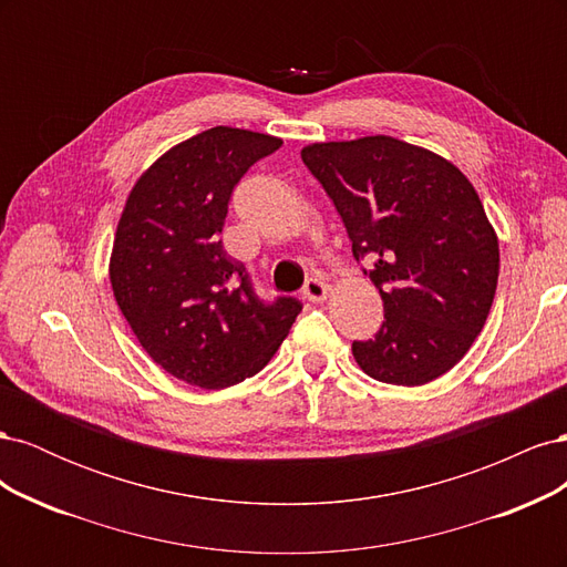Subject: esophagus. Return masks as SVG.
<instances>
[{
  "mask_svg": "<svg viewBox=\"0 0 567 567\" xmlns=\"http://www.w3.org/2000/svg\"><path fill=\"white\" fill-rule=\"evenodd\" d=\"M302 296L310 300V302H321L326 300V296H329V286H326V281L321 279H307L305 288H302Z\"/></svg>",
  "mask_w": 567,
  "mask_h": 567,
  "instance_id": "obj_1",
  "label": "esophagus"
}]
</instances>
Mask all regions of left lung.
I'll return each mask as SVG.
<instances>
[{
  "label": "left lung",
  "mask_w": 567,
  "mask_h": 567,
  "mask_svg": "<svg viewBox=\"0 0 567 567\" xmlns=\"http://www.w3.org/2000/svg\"><path fill=\"white\" fill-rule=\"evenodd\" d=\"M302 163L348 229L385 321L352 354L371 379L423 385L483 331L499 279V241L473 184L437 153L394 136L310 144Z\"/></svg>",
  "instance_id": "1"
}]
</instances>
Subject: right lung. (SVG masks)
Listing matches in <instances>:
<instances>
[{"label": "right lung", "instance_id": "right-lung-1", "mask_svg": "<svg viewBox=\"0 0 567 567\" xmlns=\"http://www.w3.org/2000/svg\"><path fill=\"white\" fill-rule=\"evenodd\" d=\"M281 144L250 130H205L136 179L117 221L115 302L153 362L188 385L219 390L250 379L302 310L296 298H257L219 236L234 186Z\"/></svg>", "mask_w": 567, "mask_h": 567}]
</instances>
